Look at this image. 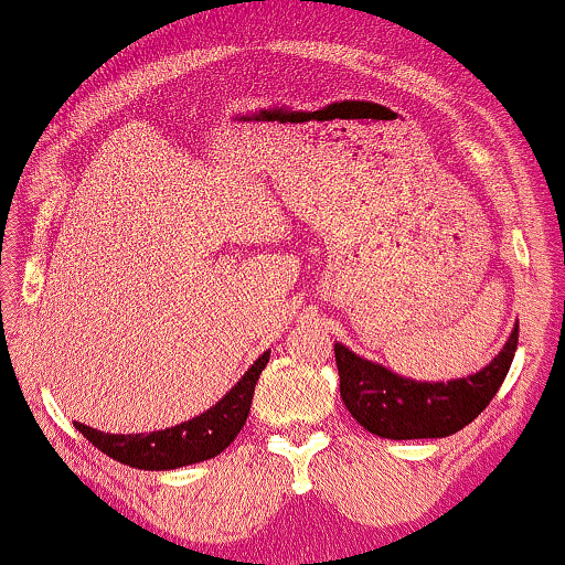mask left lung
<instances>
[{
  "label": "left lung",
  "mask_w": 565,
  "mask_h": 565,
  "mask_svg": "<svg viewBox=\"0 0 565 565\" xmlns=\"http://www.w3.org/2000/svg\"><path fill=\"white\" fill-rule=\"evenodd\" d=\"M519 343V322L490 364L448 382H422L390 372L335 343L340 398L361 427L387 440H427L463 429L490 406Z\"/></svg>",
  "instance_id": "1"
}]
</instances>
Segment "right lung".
Segmentation results:
<instances>
[{
	"label": "right lung",
	"instance_id": "obj_1",
	"mask_svg": "<svg viewBox=\"0 0 565 565\" xmlns=\"http://www.w3.org/2000/svg\"><path fill=\"white\" fill-rule=\"evenodd\" d=\"M267 361L269 351H264L212 408L183 424H175V427L138 431V435H109V431L86 427L81 422H75V427L90 445H96L115 461L134 466V469L170 471L180 469V466L209 461V458L220 456L246 424L254 387Z\"/></svg>",
	"mask_w": 565,
	"mask_h": 565
}]
</instances>
